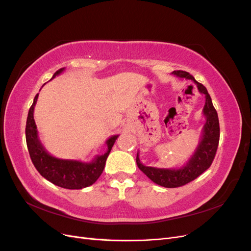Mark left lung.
I'll use <instances>...</instances> for the list:
<instances>
[{"label": "left lung", "mask_w": 251, "mask_h": 251, "mask_svg": "<svg viewBox=\"0 0 251 251\" xmlns=\"http://www.w3.org/2000/svg\"><path fill=\"white\" fill-rule=\"evenodd\" d=\"M172 74L180 78H185L194 81L199 92L205 95V104L203 108V115L205 117V124L202 128L201 139L198 147L196 148L194 154L188 159V161L179 169H160L153 166L143 165L139 159V153L136 157V162L139 170L154 182V183L168 187H179L187 184L188 182L199 177L202 173L206 171L212 163L216 156L220 139V126L219 118L216 109L212 104L211 98L202 83L197 81L193 75L185 71H174Z\"/></svg>", "instance_id": "1"}]
</instances>
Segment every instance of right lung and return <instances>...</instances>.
<instances>
[{
    "label": "right lung",
    "instance_id": "obj_1",
    "mask_svg": "<svg viewBox=\"0 0 251 251\" xmlns=\"http://www.w3.org/2000/svg\"><path fill=\"white\" fill-rule=\"evenodd\" d=\"M65 68L57 70L52 78L59 75ZM39 94H36L31 107L28 112L26 121V142L30 158L42 176L50 181L51 183L67 189H81L92 185L101 175L105 161L110 151L118 138V135L110 137L105 144L108 150L103 155H97L91 162H82L78 160H68L51 156L44 148L37 132L33 117L35 103Z\"/></svg>",
    "mask_w": 251,
    "mask_h": 251
}]
</instances>
